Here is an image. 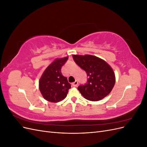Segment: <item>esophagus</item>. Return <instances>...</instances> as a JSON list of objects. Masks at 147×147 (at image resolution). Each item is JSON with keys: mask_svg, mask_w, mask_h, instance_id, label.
<instances>
[{"mask_svg": "<svg viewBox=\"0 0 147 147\" xmlns=\"http://www.w3.org/2000/svg\"><path fill=\"white\" fill-rule=\"evenodd\" d=\"M77 84H78V82H77V81H75V82H74V83H72V85L74 87H76V86H77Z\"/></svg>", "mask_w": 147, "mask_h": 147, "instance_id": "esophagus-1", "label": "esophagus"}]
</instances>
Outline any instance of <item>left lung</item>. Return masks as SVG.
Listing matches in <instances>:
<instances>
[{
  "label": "left lung",
  "mask_w": 147,
  "mask_h": 147,
  "mask_svg": "<svg viewBox=\"0 0 147 147\" xmlns=\"http://www.w3.org/2000/svg\"><path fill=\"white\" fill-rule=\"evenodd\" d=\"M73 59L89 77L84 85L78 90L84 98L98 101L109 95L115 83V75L112 68L106 62L95 56L73 55Z\"/></svg>",
  "instance_id": "8db88e82"
}]
</instances>
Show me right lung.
<instances>
[{
  "label": "right lung",
  "instance_id": "obj_1",
  "mask_svg": "<svg viewBox=\"0 0 147 147\" xmlns=\"http://www.w3.org/2000/svg\"><path fill=\"white\" fill-rule=\"evenodd\" d=\"M68 56L56 59L44 71L39 80V90L43 98L51 102H58L65 99L71 88L67 77L61 73V67Z\"/></svg>",
  "mask_w": 147,
  "mask_h": 147
}]
</instances>
